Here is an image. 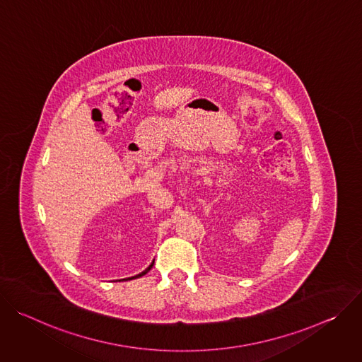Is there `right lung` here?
Listing matches in <instances>:
<instances>
[{"label":"right lung","mask_w":362,"mask_h":362,"mask_svg":"<svg viewBox=\"0 0 362 362\" xmlns=\"http://www.w3.org/2000/svg\"><path fill=\"white\" fill-rule=\"evenodd\" d=\"M153 264H154V261H153ZM153 264H151V265H150V267H148V268H147V269H146V271H143V272H141V274H139V275H137V276H134V278H140V276H143V275H146V274H147V272H148V271H150V269H151V267H153Z\"/></svg>","instance_id":"obj_1"}]
</instances>
